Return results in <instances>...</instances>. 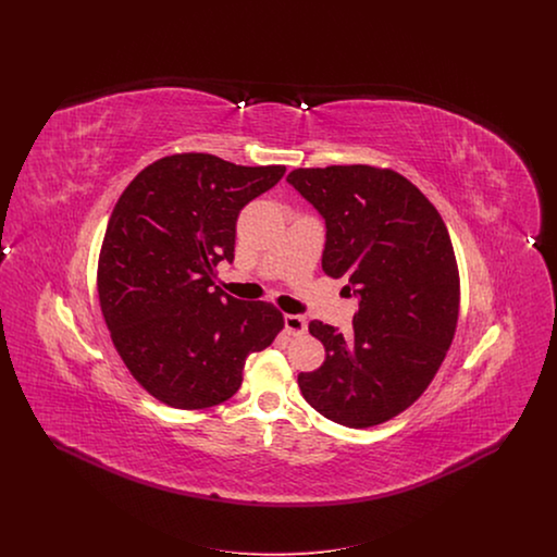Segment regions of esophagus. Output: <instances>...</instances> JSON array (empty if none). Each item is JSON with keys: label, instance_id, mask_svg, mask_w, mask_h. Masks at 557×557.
<instances>
[{"label": "esophagus", "instance_id": "esophagus-1", "mask_svg": "<svg viewBox=\"0 0 557 557\" xmlns=\"http://www.w3.org/2000/svg\"><path fill=\"white\" fill-rule=\"evenodd\" d=\"M284 323H286V332L290 336H300L307 332V319L302 315H284Z\"/></svg>", "mask_w": 557, "mask_h": 557}]
</instances>
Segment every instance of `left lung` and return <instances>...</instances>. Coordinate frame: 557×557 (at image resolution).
<instances>
[{
  "instance_id": "8db88e82",
  "label": "left lung",
  "mask_w": 557,
  "mask_h": 557,
  "mask_svg": "<svg viewBox=\"0 0 557 557\" xmlns=\"http://www.w3.org/2000/svg\"><path fill=\"white\" fill-rule=\"evenodd\" d=\"M286 182L325 221L323 271L346 277L359 300L348 336L309 323L325 361L300 373L298 386L336 424H382L422 397L455 336L459 273L449 232L424 194L388 169H294Z\"/></svg>"
}]
</instances>
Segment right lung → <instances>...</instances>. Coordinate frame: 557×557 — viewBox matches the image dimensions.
Wrapping results in <instances>:
<instances>
[{"label":"right lung","mask_w":557,"mask_h":557,"mask_svg":"<svg viewBox=\"0 0 557 557\" xmlns=\"http://www.w3.org/2000/svg\"><path fill=\"white\" fill-rule=\"evenodd\" d=\"M286 166H239L212 154H173L146 166L121 194L98 263L112 343L133 377L175 409L234 397L250 352L284 327L263 300L214 286L234 261L236 221Z\"/></svg>","instance_id":"add662e5"}]
</instances>
